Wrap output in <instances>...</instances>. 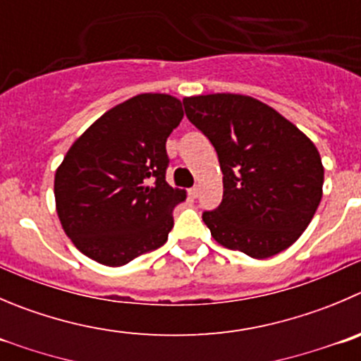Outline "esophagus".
<instances>
[{"mask_svg": "<svg viewBox=\"0 0 361 361\" xmlns=\"http://www.w3.org/2000/svg\"><path fill=\"white\" fill-rule=\"evenodd\" d=\"M198 195H200V188H198V186L191 188V190H190V197H191V198H197Z\"/></svg>", "mask_w": 361, "mask_h": 361, "instance_id": "esophagus-1", "label": "esophagus"}]
</instances>
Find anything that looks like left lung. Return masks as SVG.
Listing matches in <instances>:
<instances>
[{
	"label": "left lung",
	"instance_id": "obj_1",
	"mask_svg": "<svg viewBox=\"0 0 361 361\" xmlns=\"http://www.w3.org/2000/svg\"><path fill=\"white\" fill-rule=\"evenodd\" d=\"M183 104L212 143L223 171L221 204L202 214L212 238L253 259L289 248L322 198L324 168L314 143L248 95H197Z\"/></svg>",
	"mask_w": 361,
	"mask_h": 361
}]
</instances>
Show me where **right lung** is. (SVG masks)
<instances>
[{"label":"right lung","mask_w":361,"mask_h":361,"mask_svg":"<svg viewBox=\"0 0 361 361\" xmlns=\"http://www.w3.org/2000/svg\"><path fill=\"white\" fill-rule=\"evenodd\" d=\"M180 101L140 94L115 106L68 149L54 175L56 212L74 246L104 266H123L163 246L186 191L166 183V138Z\"/></svg>","instance_id":"1"}]
</instances>
